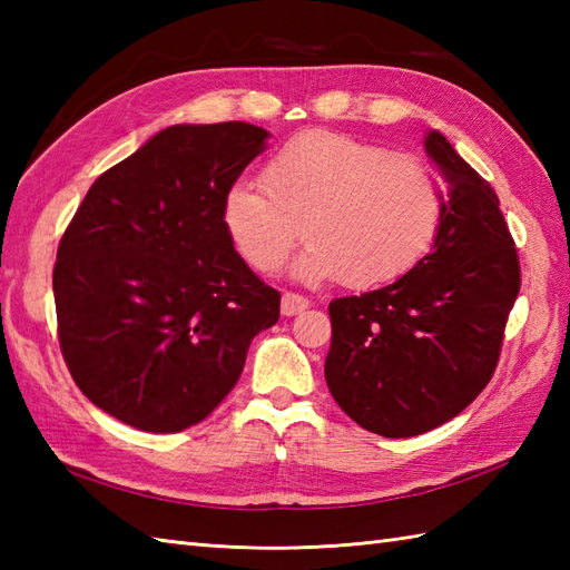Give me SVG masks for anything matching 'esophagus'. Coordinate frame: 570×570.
<instances>
[{
	"label": "esophagus",
	"mask_w": 570,
	"mask_h": 570,
	"mask_svg": "<svg viewBox=\"0 0 570 570\" xmlns=\"http://www.w3.org/2000/svg\"><path fill=\"white\" fill-rule=\"evenodd\" d=\"M306 308H308V298L298 296V294H292V292H286L282 296V313H284L286 318L298 316V313H304Z\"/></svg>",
	"instance_id": "esophagus-1"
}]
</instances>
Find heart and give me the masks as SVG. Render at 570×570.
Returning a JSON list of instances; mask_svg holds the SVG:
<instances>
[{
	"mask_svg": "<svg viewBox=\"0 0 570 570\" xmlns=\"http://www.w3.org/2000/svg\"><path fill=\"white\" fill-rule=\"evenodd\" d=\"M223 217L249 266L274 272L298 235L294 276L370 288L406 274L433 245L441 190L416 156L337 131H306L262 168V188L235 184Z\"/></svg>",
	"mask_w": 570,
	"mask_h": 570,
	"instance_id": "1",
	"label": "heart"
}]
</instances>
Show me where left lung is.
<instances>
[{"mask_svg":"<svg viewBox=\"0 0 570 570\" xmlns=\"http://www.w3.org/2000/svg\"><path fill=\"white\" fill-rule=\"evenodd\" d=\"M441 223L426 257L394 284L331 304L325 382L345 414L384 439L458 416L498 367L519 294V259L498 193L441 131H426Z\"/></svg>","mask_w":570,"mask_h":570,"instance_id":"left-lung-1","label":"left lung"}]
</instances>
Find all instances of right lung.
Segmentation results:
<instances>
[{"label":"right lung","instance_id":"add662e5","mask_svg":"<svg viewBox=\"0 0 570 570\" xmlns=\"http://www.w3.org/2000/svg\"><path fill=\"white\" fill-rule=\"evenodd\" d=\"M272 135L174 125L90 186L58 245V341L80 392L149 433L203 421L237 384L276 288L239 257L227 190Z\"/></svg>","mask_w":570,"mask_h":570}]
</instances>
